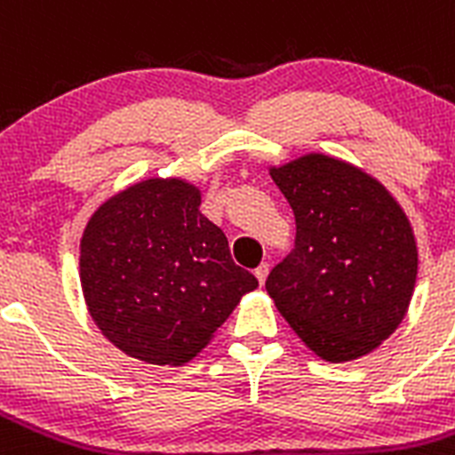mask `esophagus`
<instances>
[{"mask_svg":"<svg viewBox=\"0 0 455 455\" xmlns=\"http://www.w3.org/2000/svg\"><path fill=\"white\" fill-rule=\"evenodd\" d=\"M255 275H257V279H259V284H264V282H266V277H268V264H261V266H257Z\"/></svg>","mask_w":455,"mask_h":455,"instance_id":"1","label":"esophagus"}]
</instances>
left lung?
Masks as SVG:
<instances>
[{
    "mask_svg": "<svg viewBox=\"0 0 455 455\" xmlns=\"http://www.w3.org/2000/svg\"><path fill=\"white\" fill-rule=\"evenodd\" d=\"M295 214V248L266 291L304 345L331 363L377 349L399 327L418 279V245L390 191L323 153L270 169Z\"/></svg>",
    "mask_w": 455,
    "mask_h": 455,
    "instance_id": "left-lung-1",
    "label": "left lung"
}]
</instances>
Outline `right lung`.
Returning a JSON list of instances; mask_svg holds the SVG:
<instances>
[{"label": "right lung", "instance_id": "1", "mask_svg": "<svg viewBox=\"0 0 455 455\" xmlns=\"http://www.w3.org/2000/svg\"><path fill=\"white\" fill-rule=\"evenodd\" d=\"M198 207L194 185L151 178L108 198L83 232L87 311L128 356L187 363L259 286Z\"/></svg>", "mask_w": 455, "mask_h": 455}]
</instances>
